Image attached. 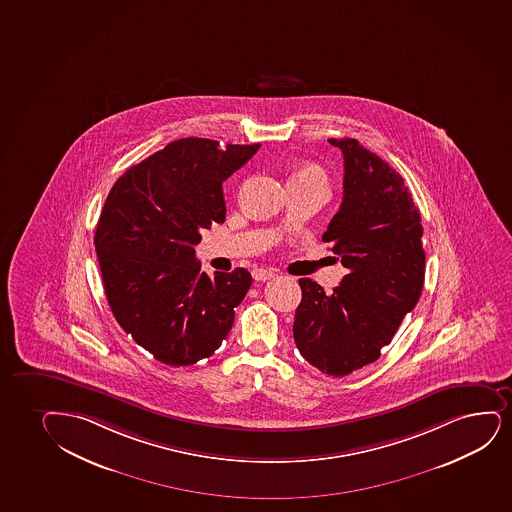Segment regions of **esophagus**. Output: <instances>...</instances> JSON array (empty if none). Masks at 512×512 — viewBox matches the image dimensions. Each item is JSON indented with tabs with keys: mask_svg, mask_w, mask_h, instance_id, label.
Listing matches in <instances>:
<instances>
[{
	"mask_svg": "<svg viewBox=\"0 0 512 512\" xmlns=\"http://www.w3.org/2000/svg\"><path fill=\"white\" fill-rule=\"evenodd\" d=\"M252 276L255 281H269V279L276 278V272L271 269H255Z\"/></svg>",
	"mask_w": 512,
	"mask_h": 512,
	"instance_id": "esophagus-1",
	"label": "esophagus"
}]
</instances>
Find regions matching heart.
<instances>
[{"label":"heart","instance_id":"b5f03b06","mask_svg":"<svg viewBox=\"0 0 512 512\" xmlns=\"http://www.w3.org/2000/svg\"><path fill=\"white\" fill-rule=\"evenodd\" d=\"M291 179H300V181H309V183L326 184V176L324 172L316 167V165H305L302 169H298Z\"/></svg>","mask_w":512,"mask_h":512}]
</instances>
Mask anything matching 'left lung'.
<instances>
[{
    "mask_svg": "<svg viewBox=\"0 0 512 512\" xmlns=\"http://www.w3.org/2000/svg\"><path fill=\"white\" fill-rule=\"evenodd\" d=\"M343 153V202L322 241L348 274L331 295L298 279L293 338L303 359L347 376L379 359L424 284L421 214L404 177L357 139H329Z\"/></svg>",
    "mask_w": 512,
    "mask_h": 512,
    "instance_id": "1",
    "label": "left lung"
}]
</instances>
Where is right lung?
Returning <instances> with one entry per match:
<instances>
[{
	"label": "right lung",
	"mask_w": 512,
	"mask_h": 512,
	"mask_svg": "<svg viewBox=\"0 0 512 512\" xmlns=\"http://www.w3.org/2000/svg\"><path fill=\"white\" fill-rule=\"evenodd\" d=\"M255 145L184 138L127 169L108 193L95 248L120 328L167 366L207 359L233 328L252 284L247 269L200 272L203 229L226 219L222 183Z\"/></svg>",
	"instance_id": "obj_1"
}]
</instances>
